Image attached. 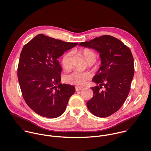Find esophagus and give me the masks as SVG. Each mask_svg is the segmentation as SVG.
<instances>
[{
	"label": "esophagus",
	"mask_w": 151,
	"mask_h": 151,
	"mask_svg": "<svg viewBox=\"0 0 151 151\" xmlns=\"http://www.w3.org/2000/svg\"><path fill=\"white\" fill-rule=\"evenodd\" d=\"M82 88H83V87H78V86H76V87H75V89H76V91L82 90Z\"/></svg>",
	"instance_id": "34e87169"
}]
</instances>
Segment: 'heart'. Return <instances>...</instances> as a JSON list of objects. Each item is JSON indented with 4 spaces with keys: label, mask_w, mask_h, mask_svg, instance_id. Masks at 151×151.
Instances as JSON below:
<instances>
[{
    "label": "heart",
    "mask_w": 151,
    "mask_h": 151,
    "mask_svg": "<svg viewBox=\"0 0 151 151\" xmlns=\"http://www.w3.org/2000/svg\"><path fill=\"white\" fill-rule=\"evenodd\" d=\"M82 54L88 63L91 61H96V55L91 50H84ZM72 56L71 52H67L64 54L62 58L61 63L63 68L66 70L70 69L72 67ZM90 77V74L87 72H79L74 70L72 72L64 76L63 80L64 82L69 84H73L76 85H82L88 81Z\"/></svg>",
    "instance_id": "1"
}]
</instances>
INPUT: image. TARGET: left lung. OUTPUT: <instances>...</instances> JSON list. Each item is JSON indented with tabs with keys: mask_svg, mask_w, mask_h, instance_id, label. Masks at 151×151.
<instances>
[{
	"mask_svg": "<svg viewBox=\"0 0 151 151\" xmlns=\"http://www.w3.org/2000/svg\"><path fill=\"white\" fill-rule=\"evenodd\" d=\"M80 46L94 49L100 54L101 66L93 81L94 95L87 106L94 115L105 118L116 111L125 102L134 76V60L128 47L116 37L104 35Z\"/></svg>",
	"mask_w": 151,
	"mask_h": 151,
	"instance_id": "left-lung-1",
	"label": "left lung"
}]
</instances>
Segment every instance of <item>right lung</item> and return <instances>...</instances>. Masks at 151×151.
I'll return each instance as SVG.
<instances>
[{
	"instance_id": "obj_1",
	"label": "right lung",
	"mask_w": 151,
	"mask_h": 151,
	"mask_svg": "<svg viewBox=\"0 0 151 151\" xmlns=\"http://www.w3.org/2000/svg\"><path fill=\"white\" fill-rule=\"evenodd\" d=\"M78 44L40 34L23 48L18 82L26 103L37 114L55 118L65 111L75 88L60 83L62 68L57 59Z\"/></svg>"
}]
</instances>
